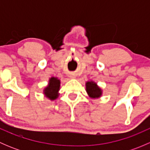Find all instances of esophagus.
Returning a JSON list of instances; mask_svg holds the SVG:
<instances>
[{
  "instance_id": "obj_1",
  "label": "esophagus",
  "mask_w": 150,
  "mask_h": 150,
  "mask_svg": "<svg viewBox=\"0 0 150 150\" xmlns=\"http://www.w3.org/2000/svg\"><path fill=\"white\" fill-rule=\"evenodd\" d=\"M69 77H70L71 78H75V77H74L73 75H70V76H69Z\"/></svg>"
}]
</instances>
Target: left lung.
Segmentation results:
<instances>
[{
  "mask_svg": "<svg viewBox=\"0 0 150 150\" xmlns=\"http://www.w3.org/2000/svg\"><path fill=\"white\" fill-rule=\"evenodd\" d=\"M86 92L89 97L92 99H96L99 98L102 94V91L96 83L93 81H88L86 83Z\"/></svg>",
  "mask_w": 150,
  "mask_h": 150,
  "instance_id": "left-lung-1",
  "label": "left lung"
}]
</instances>
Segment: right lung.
<instances>
[{"label":"right lung","instance_id":"right-lung-1","mask_svg":"<svg viewBox=\"0 0 150 150\" xmlns=\"http://www.w3.org/2000/svg\"><path fill=\"white\" fill-rule=\"evenodd\" d=\"M60 88V80L57 78L52 77L49 79L48 86L43 90V93L46 97L53 101L59 96V91Z\"/></svg>","mask_w":150,"mask_h":150}]
</instances>
